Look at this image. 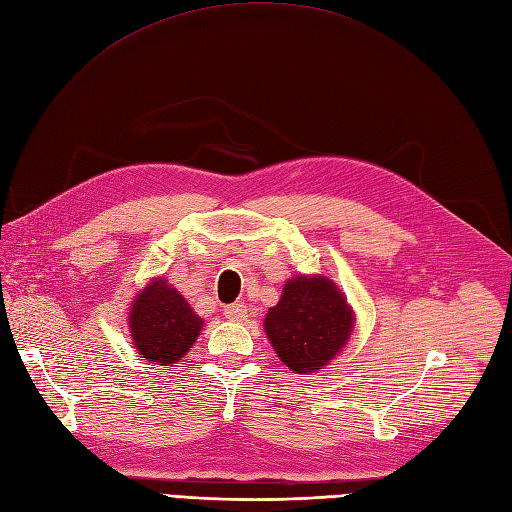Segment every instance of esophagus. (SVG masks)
Masks as SVG:
<instances>
[{
  "label": "esophagus",
  "instance_id": "obj_1",
  "mask_svg": "<svg viewBox=\"0 0 512 512\" xmlns=\"http://www.w3.org/2000/svg\"><path fill=\"white\" fill-rule=\"evenodd\" d=\"M225 317L229 321H246V317H249V308L244 304H232L225 308Z\"/></svg>",
  "mask_w": 512,
  "mask_h": 512
}]
</instances>
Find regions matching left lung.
Listing matches in <instances>:
<instances>
[{"label":"left lung","instance_id":"obj_1","mask_svg":"<svg viewBox=\"0 0 512 512\" xmlns=\"http://www.w3.org/2000/svg\"><path fill=\"white\" fill-rule=\"evenodd\" d=\"M355 327V310L332 278L291 276L263 329L278 359L295 374H315L344 351Z\"/></svg>","mask_w":512,"mask_h":512}]
</instances>
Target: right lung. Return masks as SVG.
<instances>
[{
    "label": "right lung",
    "instance_id": "add662e5",
    "mask_svg": "<svg viewBox=\"0 0 512 512\" xmlns=\"http://www.w3.org/2000/svg\"><path fill=\"white\" fill-rule=\"evenodd\" d=\"M127 325L136 351L146 361L172 366L191 351L204 319L166 278L153 276L129 304Z\"/></svg>",
    "mask_w": 512,
    "mask_h": 512
}]
</instances>
